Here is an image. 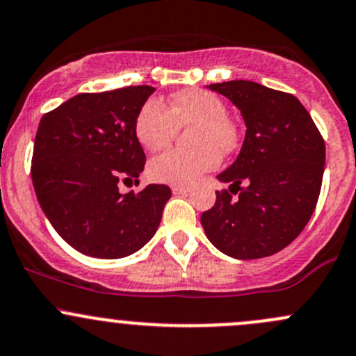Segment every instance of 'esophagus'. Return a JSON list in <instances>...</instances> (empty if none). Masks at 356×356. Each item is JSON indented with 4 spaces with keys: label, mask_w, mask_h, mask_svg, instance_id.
Listing matches in <instances>:
<instances>
[{
    "label": "esophagus",
    "mask_w": 356,
    "mask_h": 356,
    "mask_svg": "<svg viewBox=\"0 0 356 356\" xmlns=\"http://www.w3.org/2000/svg\"><path fill=\"white\" fill-rule=\"evenodd\" d=\"M171 190H173V193H188L190 192V186H185V185H173L171 186Z\"/></svg>",
    "instance_id": "obj_1"
}]
</instances>
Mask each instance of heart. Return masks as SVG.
<instances>
[{"label":"heart","instance_id":"1","mask_svg":"<svg viewBox=\"0 0 356 356\" xmlns=\"http://www.w3.org/2000/svg\"><path fill=\"white\" fill-rule=\"evenodd\" d=\"M221 97L202 89H185L175 94L170 108L157 99L145 102L137 113L134 134L145 151L168 147L178 127H192L190 145L193 149H173L154 157L147 166L152 181L166 185H190L204 173L214 170L221 154H229L240 144V130L226 115Z\"/></svg>","mask_w":356,"mask_h":356}]
</instances>
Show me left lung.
Here are the masks:
<instances>
[{
  "instance_id": "left-lung-1",
  "label": "left lung",
  "mask_w": 356,
  "mask_h": 356,
  "mask_svg": "<svg viewBox=\"0 0 356 356\" xmlns=\"http://www.w3.org/2000/svg\"><path fill=\"white\" fill-rule=\"evenodd\" d=\"M241 111L247 134L236 161L218 175L229 188L200 222L211 243L229 257L273 255L291 243L314 214L321 193L325 144L293 94L250 80L212 83Z\"/></svg>"
}]
</instances>
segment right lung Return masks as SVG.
Instances as JSON below:
<instances>
[{
	"label": "right lung",
	"mask_w": 356,
	"mask_h": 356,
	"mask_svg": "<svg viewBox=\"0 0 356 356\" xmlns=\"http://www.w3.org/2000/svg\"><path fill=\"white\" fill-rule=\"evenodd\" d=\"M154 90L130 86L79 94L41 118L31 168L35 195L53 228L80 254L127 257L159 226L170 186L120 192V183L138 181L144 171L134 123Z\"/></svg>",
	"instance_id": "right-lung-1"
}]
</instances>
